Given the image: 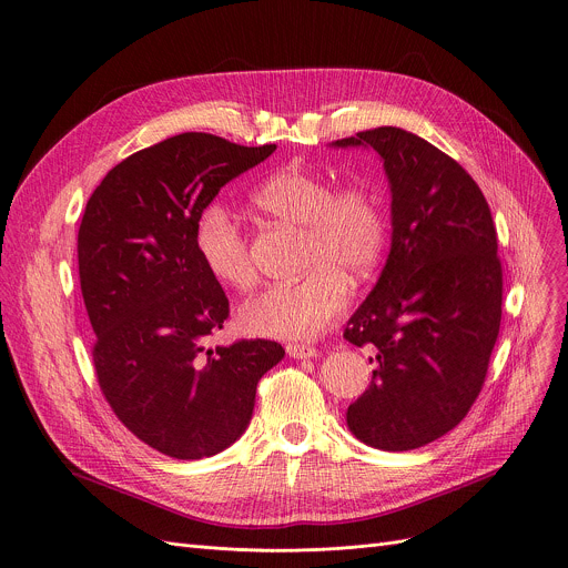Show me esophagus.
<instances>
[{"mask_svg": "<svg viewBox=\"0 0 568 568\" xmlns=\"http://www.w3.org/2000/svg\"><path fill=\"white\" fill-rule=\"evenodd\" d=\"M285 349H287V354H290L292 358H314V356L318 354L316 347H312V345H298V343H290Z\"/></svg>", "mask_w": 568, "mask_h": 568, "instance_id": "1", "label": "esophagus"}]
</instances>
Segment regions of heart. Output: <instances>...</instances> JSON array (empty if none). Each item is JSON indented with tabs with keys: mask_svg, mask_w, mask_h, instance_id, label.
Instances as JSON below:
<instances>
[{
	"mask_svg": "<svg viewBox=\"0 0 568 568\" xmlns=\"http://www.w3.org/2000/svg\"><path fill=\"white\" fill-rule=\"evenodd\" d=\"M252 205L281 225L303 230V278L276 283L239 307V325L252 336L303 341L327 329L349 301V285L376 272L388 243V219L372 186L334 184L327 175L292 164L267 175L250 196ZM196 252L223 285L254 283L247 241L232 212L207 205L196 221Z\"/></svg>",
	"mask_w": 568,
	"mask_h": 568,
	"instance_id": "1",
	"label": "heart"
}]
</instances>
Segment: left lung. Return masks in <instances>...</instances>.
<instances>
[{"label": "left lung", "mask_w": 568, "mask_h": 568, "mask_svg": "<svg viewBox=\"0 0 568 568\" xmlns=\"http://www.w3.org/2000/svg\"><path fill=\"white\" fill-rule=\"evenodd\" d=\"M332 144L379 153L393 199L386 267L343 332L376 352L347 428L379 450L422 448L466 417L499 334L501 263L490 207L459 162L399 126Z\"/></svg>", "instance_id": "obj_1"}]
</instances>
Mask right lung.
Here are the masks:
<instances>
[{"label": "right lung", "instance_id": "1", "mask_svg": "<svg viewBox=\"0 0 568 568\" xmlns=\"http://www.w3.org/2000/svg\"><path fill=\"white\" fill-rule=\"evenodd\" d=\"M276 144L180 133L115 164L78 232L98 384L118 419L173 459H203L250 426L261 376L285 349L236 341L205 349L230 301L196 252V221L221 189Z\"/></svg>", "mask_w": 568, "mask_h": 568}]
</instances>
